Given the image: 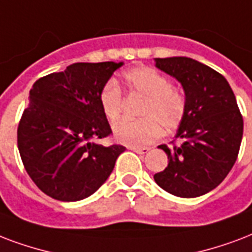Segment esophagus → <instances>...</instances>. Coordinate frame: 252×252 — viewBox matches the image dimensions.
<instances>
[{
	"instance_id": "1",
	"label": "esophagus",
	"mask_w": 252,
	"mask_h": 252,
	"mask_svg": "<svg viewBox=\"0 0 252 252\" xmlns=\"http://www.w3.org/2000/svg\"><path fill=\"white\" fill-rule=\"evenodd\" d=\"M130 151L136 152L139 155H147L148 152L151 151V148L148 147H130Z\"/></svg>"
}]
</instances>
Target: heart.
I'll list each match as a JSON object with an SVG mask.
<instances>
[{
    "label": "heart",
    "mask_w": 252,
    "mask_h": 252,
    "mask_svg": "<svg viewBox=\"0 0 252 252\" xmlns=\"http://www.w3.org/2000/svg\"><path fill=\"white\" fill-rule=\"evenodd\" d=\"M129 91L145 97L140 120H123L113 126L115 139L130 147L153 143L162 133L172 132L185 116V99L177 88L152 67H134L124 74ZM100 105L109 122H116L122 113V92L113 82H108L100 92Z\"/></svg>",
    "instance_id": "heart-1"
}]
</instances>
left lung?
Returning <instances> with one entry per match:
<instances>
[{
  "label": "left lung",
  "instance_id": "8db88e82",
  "mask_svg": "<svg viewBox=\"0 0 252 252\" xmlns=\"http://www.w3.org/2000/svg\"><path fill=\"white\" fill-rule=\"evenodd\" d=\"M158 70L180 82L185 92V116L178 126V145L169 149L168 166L153 178L161 189L194 198L216 189L237 161L243 119L223 76L186 57L155 58Z\"/></svg>",
  "mask_w": 252,
  "mask_h": 252
}]
</instances>
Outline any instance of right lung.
<instances>
[{
  "mask_svg": "<svg viewBox=\"0 0 252 252\" xmlns=\"http://www.w3.org/2000/svg\"><path fill=\"white\" fill-rule=\"evenodd\" d=\"M123 64L74 63L32 84L17 132L18 151L30 178L51 198L74 202L94 194L126 151L96 143L111 133L100 92Z\"/></svg>",
  "mask_w": 252,
  "mask_h": 252,
  "instance_id": "1",
  "label": "right lung"
}]
</instances>
